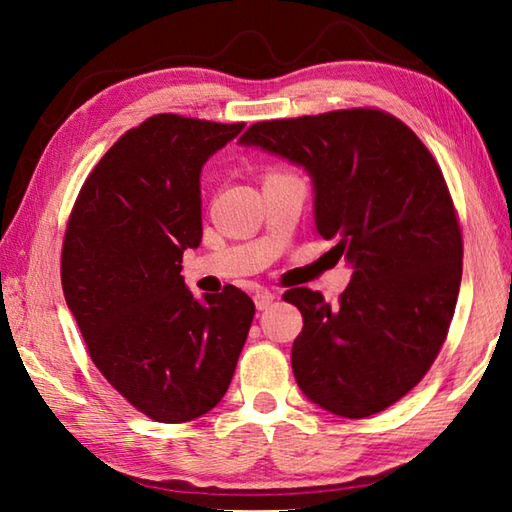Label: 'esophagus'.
I'll return each mask as SVG.
<instances>
[{
	"mask_svg": "<svg viewBox=\"0 0 512 512\" xmlns=\"http://www.w3.org/2000/svg\"><path fill=\"white\" fill-rule=\"evenodd\" d=\"M273 300H275V296H273L271 291H257V293H255V307H257L259 311H264V309L271 307Z\"/></svg>",
	"mask_w": 512,
	"mask_h": 512,
	"instance_id": "34e87169",
	"label": "esophagus"
}]
</instances>
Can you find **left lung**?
<instances>
[{"instance_id":"8db88e82","label":"left lung","mask_w":512,"mask_h":512,"mask_svg":"<svg viewBox=\"0 0 512 512\" xmlns=\"http://www.w3.org/2000/svg\"><path fill=\"white\" fill-rule=\"evenodd\" d=\"M239 144L307 171L316 232L352 268L334 307L307 287L284 293L305 318L291 350L300 391L350 420L388 409L438 357L461 289L443 171L409 126L366 108L259 121Z\"/></svg>"}]
</instances>
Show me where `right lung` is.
Listing matches in <instances>:
<instances>
[{
    "label": "right lung",
    "instance_id": "1",
    "mask_svg": "<svg viewBox=\"0 0 512 512\" xmlns=\"http://www.w3.org/2000/svg\"><path fill=\"white\" fill-rule=\"evenodd\" d=\"M244 131L180 115L121 135L69 216L65 302L112 388L151 420L201 418L223 400L255 305L232 287L196 298L183 253L201 246V171Z\"/></svg>",
    "mask_w": 512,
    "mask_h": 512
}]
</instances>
